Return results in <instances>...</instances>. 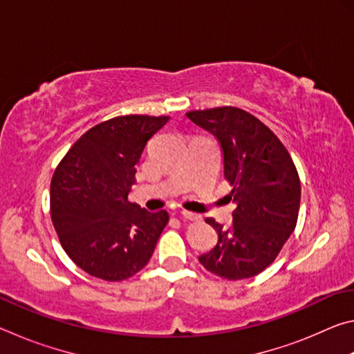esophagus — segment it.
I'll use <instances>...</instances> for the list:
<instances>
[{"mask_svg": "<svg viewBox=\"0 0 354 354\" xmlns=\"http://www.w3.org/2000/svg\"><path fill=\"white\" fill-rule=\"evenodd\" d=\"M181 217L185 220H200L201 217L198 214H194V212H189V211H181Z\"/></svg>", "mask_w": 354, "mask_h": 354, "instance_id": "esophagus-1", "label": "esophagus"}]
</instances>
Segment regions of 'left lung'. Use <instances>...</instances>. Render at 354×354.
Returning a JSON list of instances; mask_svg holds the SVG:
<instances>
[{
	"label": "left lung",
	"mask_w": 354,
	"mask_h": 354,
	"mask_svg": "<svg viewBox=\"0 0 354 354\" xmlns=\"http://www.w3.org/2000/svg\"><path fill=\"white\" fill-rule=\"evenodd\" d=\"M187 117L220 142L225 178L232 185L230 200L236 205L230 227L206 218L218 242L198 261L225 279L256 277L295 230L301 198L298 171L278 137L248 112L225 106L192 111Z\"/></svg>",
	"instance_id": "8db88e82"
}]
</instances>
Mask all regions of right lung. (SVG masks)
<instances>
[{
  "mask_svg": "<svg viewBox=\"0 0 354 354\" xmlns=\"http://www.w3.org/2000/svg\"><path fill=\"white\" fill-rule=\"evenodd\" d=\"M169 117L123 115L88 129L51 179V220L65 253L95 278L123 281L151 259L167 211L128 201L147 142Z\"/></svg>",
  "mask_w": 354,
  "mask_h": 354,
  "instance_id": "1",
  "label": "right lung"
}]
</instances>
